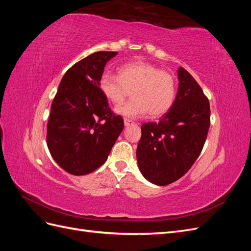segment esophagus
Instances as JSON below:
<instances>
[{
    "label": "esophagus",
    "mask_w": 251,
    "mask_h": 251,
    "mask_svg": "<svg viewBox=\"0 0 251 251\" xmlns=\"http://www.w3.org/2000/svg\"><path fill=\"white\" fill-rule=\"evenodd\" d=\"M124 121H125V126H128L130 125H133V124H134L133 120H130V119H127V118H125Z\"/></svg>",
    "instance_id": "1"
}]
</instances>
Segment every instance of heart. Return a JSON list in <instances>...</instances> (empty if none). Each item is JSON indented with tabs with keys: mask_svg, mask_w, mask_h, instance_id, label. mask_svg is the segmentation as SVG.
Returning a JSON list of instances; mask_svg holds the SVG:
<instances>
[{
	"mask_svg": "<svg viewBox=\"0 0 251 251\" xmlns=\"http://www.w3.org/2000/svg\"><path fill=\"white\" fill-rule=\"evenodd\" d=\"M103 96L119 104L133 90V100L119 105L115 113L126 118H139L149 112L151 117L168 113L176 97V81L173 75L146 62H134L121 66L118 75L105 73L100 79Z\"/></svg>",
	"mask_w": 251,
	"mask_h": 251,
	"instance_id": "obj_1",
	"label": "heart"
}]
</instances>
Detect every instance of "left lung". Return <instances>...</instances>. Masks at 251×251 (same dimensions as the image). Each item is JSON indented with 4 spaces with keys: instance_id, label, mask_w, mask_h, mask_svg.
<instances>
[{
    "instance_id": "8db88e82",
    "label": "left lung",
    "mask_w": 251,
    "mask_h": 251,
    "mask_svg": "<svg viewBox=\"0 0 251 251\" xmlns=\"http://www.w3.org/2000/svg\"><path fill=\"white\" fill-rule=\"evenodd\" d=\"M178 91L170 111L158 123L143 124L136 157L142 176L168 185L192 168L206 140L209 101L185 69L178 71Z\"/></svg>"
}]
</instances>
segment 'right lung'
<instances>
[{
	"label": "right lung",
	"mask_w": 251,
	"mask_h": 251,
	"mask_svg": "<svg viewBox=\"0 0 251 251\" xmlns=\"http://www.w3.org/2000/svg\"><path fill=\"white\" fill-rule=\"evenodd\" d=\"M117 52H95L66 72L51 105L47 146L54 161L74 176L94 172L108 159L124 119L113 115L100 90L105 65Z\"/></svg>",
	"instance_id": "add662e5"
}]
</instances>
